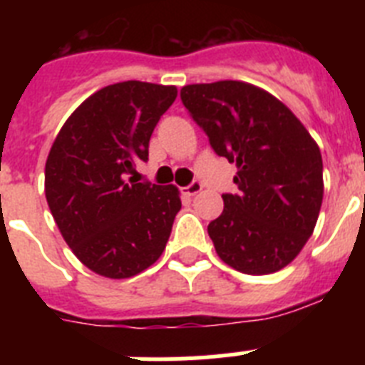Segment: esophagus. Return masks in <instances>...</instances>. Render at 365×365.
Listing matches in <instances>:
<instances>
[{
    "instance_id": "1",
    "label": "esophagus",
    "mask_w": 365,
    "mask_h": 365,
    "mask_svg": "<svg viewBox=\"0 0 365 365\" xmlns=\"http://www.w3.org/2000/svg\"><path fill=\"white\" fill-rule=\"evenodd\" d=\"M201 190H202L201 182H199V180H192V182H190V185L185 188V193H186V195H190V197H192V195H197V193L201 192Z\"/></svg>"
}]
</instances>
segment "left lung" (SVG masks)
<instances>
[{
  "label": "left lung",
  "instance_id": "1",
  "mask_svg": "<svg viewBox=\"0 0 365 365\" xmlns=\"http://www.w3.org/2000/svg\"><path fill=\"white\" fill-rule=\"evenodd\" d=\"M180 100L219 157L235 163L237 193L208 225L215 252L245 274H270L294 259L311 237L324 199L318 144L276 96L222 80L180 89Z\"/></svg>",
  "mask_w": 365,
  "mask_h": 365
}]
</instances>
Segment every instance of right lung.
I'll list each match as a JSON object with an SVG mask.
<instances>
[{
  "mask_svg": "<svg viewBox=\"0 0 365 365\" xmlns=\"http://www.w3.org/2000/svg\"><path fill=\"white\" fill-rule=\"evenodd\" d=\"M175 86L113 83L83 100L45 163V197L74 256L111 279L143 272L166 248L179 190L130 178L146 163L155 125Z\"/></svg>",
  "mask_w": 365,
  "mask_h": 365,
  "instance_id": "obj_1",
  "label": "right lung"
}]
</instances>
